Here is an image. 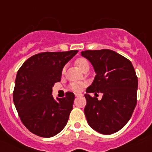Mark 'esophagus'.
<instances>
[{
  "label": "esophagus",
  "instance_id": "1",
  "mask_svg": "<svg viewBox=\"0 0 152 152\" xmlns=\"http://www.w3.org/2000/svg\"><path fill=\"white\" fill-rule=\"evenodd\" d=\"M80 96H82V94H76V97H80Z\"/></svg>",
  "mask_w": 152,
  "mask_h": 152
}]
</instances>
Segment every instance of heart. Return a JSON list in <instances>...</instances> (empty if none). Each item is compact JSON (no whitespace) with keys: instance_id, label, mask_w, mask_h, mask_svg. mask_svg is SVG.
I'll use <instances>...</instances> for the list:
<instances>
[{"instance_id":"1","label":"heart","mask_w":152,"mask_h":152,"mask_svg":"<svg viewBox=\"0 0 152 152\" xmlns=\"http://www.w3.org/2000/svg\"><path fill=\"white\" fill-rule=\"evenodd\" d=\"M76 64L80 70H83L85 67L89 66V63H88V61L83 57H80L78 59H76ZM63 72H64V70H63ZM84 86H85V84L83 83H81V82H74V83H71L70 88L75 92H80L83 90Z\"/></svg>"}]
</instances>
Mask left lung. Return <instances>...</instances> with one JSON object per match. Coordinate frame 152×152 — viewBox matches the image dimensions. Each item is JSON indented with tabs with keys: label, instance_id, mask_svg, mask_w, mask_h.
<instances>
[{
	"label": "left lung",
	"instance_id": "obj_1",
	"mask_svg": "<svg viewBox=\"0 0 152 152\" xmlns=\"http://www.w3.org/2000/svg\"><path fill=\"white\" fill-rule=\"evenodd\" d=\"M81 56L91 63L95 75L84 95V113L88 125L102 134L110 135L125 126L137 105L138 80L129 60L110 50H85ZM89 93H102L101 100Z\"/></svg>",
	"mask_w": 152,
	"mask_h": 152
}]
</instances>
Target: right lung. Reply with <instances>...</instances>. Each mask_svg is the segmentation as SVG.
Masks as SVG:
<instances>
[{
	"instance_id": "add662e5",
	"label": "right lung",
	"mask_w": 152,
	"mask_h": 152,
	"mask_svg": "<svg viewBox=\"0 0 152 152\" xmlns=\"http://www.w3.org/2000/svg\"><path fill=\"white\" fill-rule=\"evenodd\" d=\"M78 50L45 52L32 56L17 72L13 102L25 127L42 137H52L66 125L73 93L54 99L52 88L61 81L63 68Z\"/></svg>"
}]
</instances>
